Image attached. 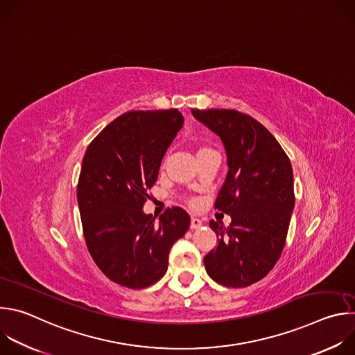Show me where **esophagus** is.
<instances>
[{
    "label": "esophagus",
    "mask_w": 355,
    "mask_h": 355,
    "mask_svg": "<svg viewBox=\"0 0 355 355\" xmlns=\"http://www.w3.org/2000/svg\"><path fill=\"white\" fill-rule=\"evenodd\" d=\"M202 225H204V223H202V220L200 219H198V218H192L191 219V229L193 230V229H199V227H202Z\"/></svg>",
    "instance_id": "1"
}]
</instances>
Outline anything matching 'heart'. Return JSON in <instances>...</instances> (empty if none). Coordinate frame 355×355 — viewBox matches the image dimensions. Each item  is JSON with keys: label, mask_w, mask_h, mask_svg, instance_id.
<instances>
[{"label": "heart", "mask_w": 355, "mask_h": 355, "mask_svg": "<svg viewBox=\"0 0 355 355\" xmlns=\"http://www.w3.org/2000/svg\"><path fill=\"white\" fill-rule=\"evenodd\" d=\"M204 150H209V148H205V147H202L199 151H204ZM199 151H198V153H199Z\"/></svg>", "instance_id": "1"}]
</instances>
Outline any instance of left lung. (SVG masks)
Wrapping results in <instances>:
<instances>
[{
    "instance_id": "8db88e82",
    "label": "left lung",
    "mask_w": 355,
    "mask_h": 355,
    "mask_svg": "<svg viewBox=\"0 0 355 355\" xmlns=\"http://www.w3.org/2000/svg\"><path fill=\"white\" fill-rule=\"evenodd\" d=\"M191 112L220 137L227 157L215 208L232 223L209 222L218 245L204 264L218 284L248 286L272 270L285 245L295 207L292 166L277 139L251 116L233 110Z\"/></svg>"
}]
</instances>
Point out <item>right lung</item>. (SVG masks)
Here are the masks:
<instances>
[{
    "instance_id": "right-lung-1",
    "label": "right lung",
    "mask_w": 355,
    "mask_h": 355,
    "mask_svg": "<svg viewBox=\"0 0 355 355\" xmlns=\"http://www.w3.org/2000/svg\"><path fill=\"white\" fill-rule=\"evenodd\" d=\"M182 123L178 110L128 112L85 151L77 187L85 243L99 270L122 286L141 289L163 278L173 244L189 227V215L178 207L159 220L143 212Z\"/></svg>"
}]
</instances>
